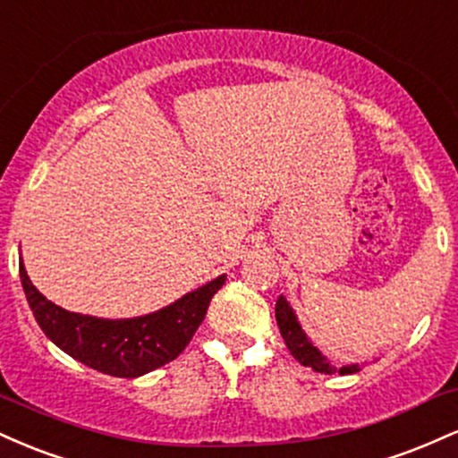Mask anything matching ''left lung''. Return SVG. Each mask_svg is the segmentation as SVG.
Returning <instances> with one entry per match:
<instances>
[{"label":"left lung","mask_w":458,"mask_h":458,"mask_svg":"<svg viewBox=\"0 0 458 458\" xmlns=\"http://www.w3.org/2000/svg\"><path fill=\"white\" fill-rule=\"evenodd\" d=\"M276 318H277V325H280V334L284 338V343H286L288 351H291V355L295 357L301 366H310L314 368L317 372H323V375H334L335 368L329 364V361H325V357L318 353L317 346H312V343L308 340V335L303 334V329L299 327L297 323V317L293 314L291 306L286 303V299L280 297L276 303ZM360 370V366H344L340 368V375H353V372Z\"/></svg>","instance_id":"obj_1"}]
</instances>
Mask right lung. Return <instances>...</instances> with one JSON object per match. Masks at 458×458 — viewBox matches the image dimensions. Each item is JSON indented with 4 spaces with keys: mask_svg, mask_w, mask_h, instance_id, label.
Returning a JSON list of instances; mask_svg holds the SVG:
<instances>
[{
    "mask_svg": "<svg viewBox=\"0 0 458 458\" xmlns=\"http://www.w3.org/2000/svg\"><path fill=\"white\" fill-rule=\"evenodd\" d=\"M19 273L36 323L47 338L81 364L123 379H135L176 360L207 317L213 295L225 282V276H219L155 314L107 320L68 312L51 303L31 284L23 260L19 262Z\"/></svg>",
    "mask_w": 458,
    "mask_h": 458,
    "instance_id": "obj_1",
    "label": "right lung"
}]
</instances>
